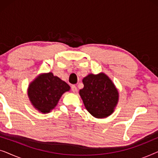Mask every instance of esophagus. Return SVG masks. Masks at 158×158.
<instances>
[{
    "mask_svg": "<svg viewBox=\"0 0 158 158\" xmlns=\"http://www.w3.org/2000/svg\"><path fill=\"white\" fill-rule=\"evenodd\" d=\"M71 90H72L73 92L75 93V92H77V87H76V86H75V85H73L71 86Z\"/></svg>",
    "mask_w": 158,
    "mask_h": 158,
    "instance_id": "obj_1",
    "label": "esophagus"
}]
</instances>
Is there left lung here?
<instances>
[{"label":"left lung","instance_id":"1","mask_svg":"<svg viewBox=\"0 0 158 158\" xmlns=\"http://www.w3.org/2000/svg\"><path fill=\"white\" fill-rule=\"evenodd\" d=\"M83 83L84 87L79 94L88 111L96 118L111 115L117 104L118 94L109 77L104 73L90 74Z\"/></svg>","mask_w":158,"mask_h":158}]
</instances>
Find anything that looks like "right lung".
I'll list each match as a JSON object with an SVG mask.
<instances>
[{
    "label": "right lung",
    "mask_w": 158,
    "mask_h": 158,
    "mask_svg": "<svg viewBox=\"0 0 158 158\" xmlns=\"http://www.w3.org/2000/svg\"><path fill=\"white\" fill-rule=\"evenodd\" d=\"M70 90L65 82L52 73L36 77L30 84L28 95L34 107L42 113H48L57 104L64 92Z\"/></svg>",
    "instance_id": "obj_1"
}]
</instances>
